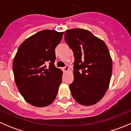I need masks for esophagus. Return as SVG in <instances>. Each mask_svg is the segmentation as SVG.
Returning <instances> with one entry per match:
<instances>
[{
  "label": "esophagus",
  "instance_id": "34e87169",
  "mask_svg": "<svg viewBox=\"0 0 131 131\" xmlns=\"http://www.w3.org/2000/svg\"><path fill=\"white\" fill-rule=\"evenodd\" d=\"M68 70H69V68H68V66H66V67H64V68H63V70L64 71V72H67V71H68Z\"/></svg>",
  "mask_w": 131,
  "mask_h": 131
}]
</instances>
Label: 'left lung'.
<instances>
[{"instance_id":"left-lung-1","label":"left lung","mask_w":131,"mask_h":131,"mask_svg":"<svg viewBox=\"0 0 131 131\" xmlns=\"http://www.w3.org/2000/svg\"><path fill=\"white\" fill-rule=\"evenodd\" d=\"M64 33L75 57L74 80L70 84L72 96L81 105H94L105 94L110 82L112 60L108 47L88 30L74 28Z\"/></svg>"}]
</instances>
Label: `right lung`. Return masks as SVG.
<instances>
[{"instance_id":"obj_1","label":"right lung","mask_w":131,"mask_h":131,"mask_svg":"<svg viewBox=\"0 0 131 131\" xmlns=\"http://www.w3.org/2000/svg\"><path fill=\"white\" fill-rule=\"evenodd\" d=\"M63 32L42 30L25 40L13 61L16 84L25 100L43 107L53 102L62 82L63 72L54 65L55 48Z\"/></svg>"}]
</instances>
